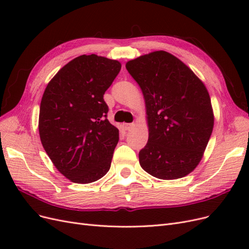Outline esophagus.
Returning a JSON list of instances; mask_svg holds the SVG:
<instances>
[{"label": "esophagus", "mask_w": 249, "mask_h": 249, "mask_svg": "<svg viewBox=\"0 0 249 249\" xmlns=\"http://www.w3.org/2000/svg\"><path fill=\"white\" fill-rule=\"evenodd\" d=\"M123 126H124V129L125 131H131V130L133 129V127L135 126V124H124Z\"/></svg>", "instance_id": "obj_1"}]
</instances>
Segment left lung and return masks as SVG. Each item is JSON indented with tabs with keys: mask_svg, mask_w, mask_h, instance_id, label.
I'll use <instances>...</instances> for the list:
<instances>
[{
	"mask_svg": "<svg viewBox=\"0 0 249 249\" xmlns=\"http://www.w3.org/2000/svg\"><path fill=\"white\" fill-rule=\"evenodd\" d=\"M144 95L148 140L141 167L161 179L190 173L201 160L213 131L211 99L203 83L179 59L158 51L125 64Z\"/></svg>",
	"mask_w": 249,
	"mask_h": 249,
	"instance_id": "obj_1",
	"label": "left lung"
}]
</instances>
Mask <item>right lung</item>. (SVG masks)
Segmentation results:
<instances>
[{"label":"right lung","instance_id":"add662e5","mask_svg":"<svg viewBox=\"0 0 249 249\" xmlns=\"http://www.w3.org/2000/svg\"><path fill=\"white\" fill-rule=\"evenodd\" d=\"M120 69L116 60L82 55L63 66L44 90L38 124L42 146L73 183L95 182L110 169L119 132L107 118L104 94Z\"/></svg>","mask_w":249,"mask_h":249}]
</instances>
